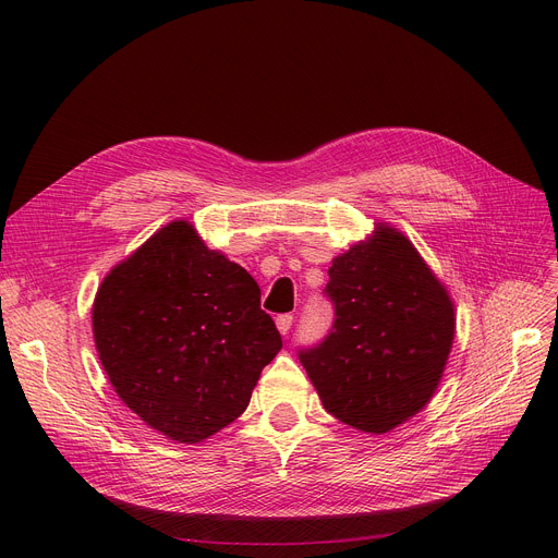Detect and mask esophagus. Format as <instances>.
Masks as SVG:
<instances>
[{
	"label": "esophagus",
	"mask_w": 558,
	"mask_h": 558,
	"mask_svg": "<svg viewBox=\"0 0 558 558\" xmlns=\"http://www.w3.org/2000/svg\"><path fill=\"white\" fill-rule=\"evenodd\" d=\"M291 324H294V314H280V316L276 318V326H278L280 335H289Z\"/></svg>",
	"instance_id": "1"
}]
</instances>
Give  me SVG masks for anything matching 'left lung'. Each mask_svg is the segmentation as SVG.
Segmentation results:
<instances>
[{
	"label": "left lung",
	"instance_id": "1",
	"mask_svg": "<svg viewBox=\"0 0 558 558\" xmlns=\"http://www.w3.org/2000/svg\"><path fill=\"white\" fill-rule=\"evenodd\" d=\"M328 276L335 320L299 360L335 418L389 432L436 391L454 337L452 301L414 244L387 226L335 257Z\"/></svg>",
	"mask_w": 558,
	"mask_h": 558
}]
</instances>
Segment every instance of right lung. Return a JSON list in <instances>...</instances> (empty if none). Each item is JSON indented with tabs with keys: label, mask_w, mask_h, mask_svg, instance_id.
<instances>
[{
	"label": "right lung",
	"mask_w": 558,
	"mask_h": 558,
	"mask_svg": "<svg viewBox=\"0 0 558 558\" xmlns=\"http://www.w3.org/2000/svg\"><path fill=\"white\" fill-rule=\"evenodd\" d=\"M93 330L117 396L179 444L240 418L282 348L257 282L185 221L158 230L106 276Z\"/></svg>",
	"instance_id": "right-lung-1"
}]
</instances>
